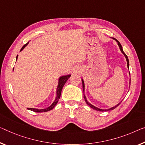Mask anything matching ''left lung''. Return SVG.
I'll return each instance as SVG.
<instances>
[{
  "instance_id": "1",
  "label": "left lung",
  "mask_w": 145,
  "mask_h": 145,
  "mask_svg": "<svg viewBox=\"0 0 145 145\" xmlns=\"http://www.w3.org/2000/svg\"><path fill=\"white\" fill-rule=\"evenodd\" d=\"M113 39H114L115 41H117V44H118V45H119V48H120V50H121V52L122 53V54H124V56H125V57H126V61H127V67H128V69H129V59H128V56H126V54H125V53L124 52V51H123V49H122V46H121V43H119V41H117V40L116 39H115V38H112ZM82 87H83V92H84V99H85V101H86V104H88V105L89 106H90L91 108H93V110H97V111H109V110H114L115 108H116L120 104H121V102H119V104H117L116 106H114V107H112V108H109V109H107V110H103V109H100V108H97V107H96V106H93V104H91V103H89V102L88 101H87V99H86V95H84V93H85V84H84V80L82 78Z\"/></svg>"
}]
</instances>
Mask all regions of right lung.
Instances as JSON below:
<instances>
[{
    "mask_svg": "<svg viewBox=\"0 0 145 145\" xmlns=\"http://www.w3.org/2000/svg\"><path fill=\"white\" fill-rule=\"evenodd\" d=\"M28 44L26 43V44H24V45L22 47V48L20 50V52L21 51L23 50L24 48L26 47V46H27V44ZM17 57H18V55L16 57V61L17 59ZM14 69V68H13ZM71 76V74H68V75H65V76H60L58 79V82H57V89H56V98H55V100L53 103L51 104V105L48 107V108H46L45 109H37V108H27L28 110H31V111H34V112H37V113H41V112H46V111H48L51 110H52L53 108H54L55 106L56 105L57 102L59 101V99H60V96H61V91H62V89H63V87L65 85V84L66 83V82L67 81V80L69 78L70 76Z\"/></svg>",
    "mask_w": 145,
    "mask_h": 145,
    "instance_id": "1",
    "label": "right lung"
}]
</instances>
